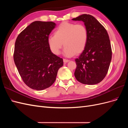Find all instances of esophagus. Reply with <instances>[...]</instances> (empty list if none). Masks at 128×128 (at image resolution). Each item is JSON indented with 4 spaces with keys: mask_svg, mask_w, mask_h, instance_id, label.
I'll return each instance as SVG.
<instances>
[{
    "mask_svg": "<svg viewBox=\"0 0 128 128\" xmlns=\"http://www.w3.org/2000/svg\"><path fill=\"white\" fill-rule=\"evenodd\" d=\"M64 63H67V62H69V60H68V59H64Z\"/></svg>",
    "mask_w": 128,
    "mask_h": 128,
    "instance_id": "34e87169",
    "label": "esophagus"
}]
</instances>
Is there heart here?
<instances>
[{
  "instance_id": "b5f03b06",
  "label": "heart",
  "mask_w": 128,
  "mask_h": 128,
  "mask_svg": "<svg viewBox=\"0 0 128 128\" xmlns=\"http://www.w3.org/2000/svg\"><path fill=\"white\" fill-rule=\"evenodd\" d=\"M88 40V30L84 24L63 22L55 30L54 36H50L48 42L50 50L56 55L60 53L64 43V54L72 57L84 51Z\"/></svg>"
}]
</instances>
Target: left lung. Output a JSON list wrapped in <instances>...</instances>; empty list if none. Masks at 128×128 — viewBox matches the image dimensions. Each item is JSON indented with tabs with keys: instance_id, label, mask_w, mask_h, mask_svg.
<instances>
[{
	"instance_id": "left-lung-1",
	"label": "left lung",
	"mask_w": 128,
	"mask_h": 128,
	"mask_svg": "<svg viewBox=\"0 0 128 128\" xmlns=\"http://www.w3.org/2000/svg\"><path fill=\"white\" fill-rule=\"evenodd\" d=\"M72 20L82 21L88 32L86 47L75 60V76L84 84H98L105 77L112 60L109 36L104 26L91 15L82 14Z\"/></svg>"
}]
</instances>
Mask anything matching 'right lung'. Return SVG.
I'll list each match as a JSON object with an SVG mask.
<instances>
[{"label":"right lung","mask_w":128,"mask_h":128,"mask_svg":"<svg viewBox=\"0 0 128 128\" xmlns=\"http://www.w3.org/2000/svg\"><path fill=\"white\" fill-rule=\"evenodd\" d=\"M56 24L34 21L18 34L15 43L14 61L24 83L30 88L42 90L55 82L63 59L53 54L48 36Z\"/></svg>","instance_id":"obj_1"}]
</instances>
